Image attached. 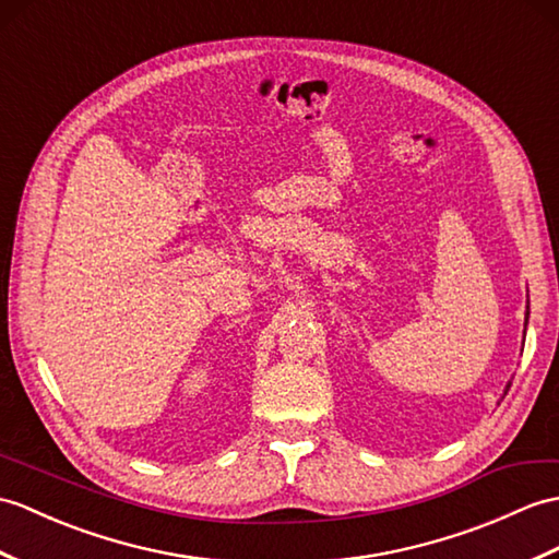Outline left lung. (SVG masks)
Segmentation results:
<instances>
[{"mask_svg": "<svg viewBox=\"0 0 559 559\" xmlns=\"http://www.w3.org/2000/svg\"><path fill=\"white\" fill-rule=\"evenodd\" d=\"M526 321H528V307H526ZM508 391H510V383H508Z\"/></svg>", "mask_w": 559, "mask_h": 559, "instance_id": "obj_1", "label": "left lung"}]
</instances>
